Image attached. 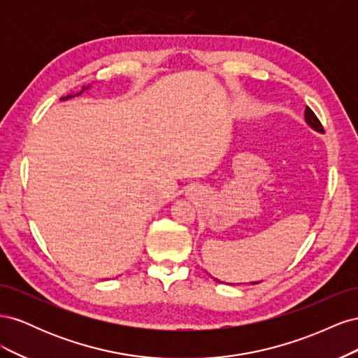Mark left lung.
<instances>
[{
	"instance_id": "obj_1",
	"label": "left lung",
	"mask_w": 358,
	"mask_h": 358,
	"mask_svg": "<svg viewBox=\"0 0 358 358\" xmlns=\"http://www.w3.org/2000/svg\"><path fill=\"white\" fill-rule=\"evenodd\" d=\"M305 121H306V124L312 128V129H315V131H318V133H324V128H322V125H321V122L318 121V117L315 116V113H313L309 107H306L305 109ZM215 279V278H213ZM216 282H221V280H218V279H215ZM252 284H259V282H252Z\"/></svg>"
}]
</instances>
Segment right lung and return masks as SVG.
Masks as SVG:
<instances>
[{"label": "right lung", "mask_w": 358, "mask_h": 358, "mask_svg": "<svg viewBox=\"0 0 358 358\" xmlns=\"http://www.w3.org/2000/svg\"><path fill=\"white\" fill-rule=\"evenodd\" d=\"M91 88V86L88 85V86H83V88L79 91V92H76V94H70V95H67V96H62V101H67V100H70V99H73V96H76V95H80V94H83L86 90H90Z\"/></svg>", "instance_id": "add662e5"}]
</instances>
